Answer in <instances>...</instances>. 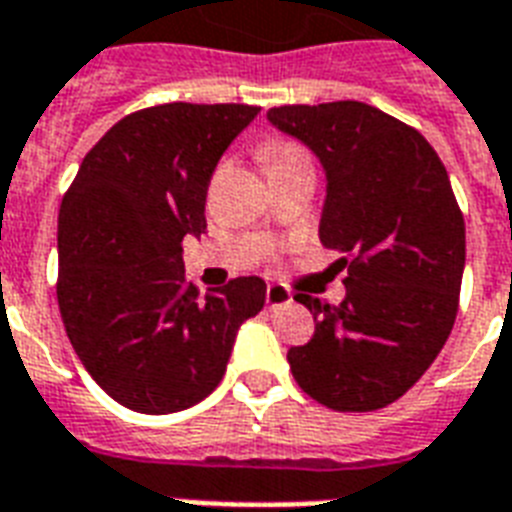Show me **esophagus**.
<instances>
[{
  "label": "esophagus",
  "instance_id": "34e87169",
  "mask_svg": "<svg viewBox=\"0 0 512 512\" xmlns=\"http://www.w3.org/2000/svg\"><path fill=\"white\" fill-rule=\"evenodd\" d=\"M291 302V291L283 286H278V283H272V286H267V307H283Z\"/></svg>",
  "mask_w": 512,
  "mask_h": 512
}]
</instances>
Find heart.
Segmentation results:
<instances>
[{"label":"heart","instance_id":"1","mask_svg":"<svg viewBox=\"0 0 512 512\" xmlns=\"http://www.w3.org/2000/svg\"><path fill=\"white\" fill-rule=\"evenodd\" d=\"M305 153L299 151L297 145H286V142H278V145H267L264 148V159L272 164H280V161H291V159H302Z\"/></svg>","mask_w":512,"mask_h":512}]
</instances>
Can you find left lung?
I'll return each mask as SVG.
<instances>
[{"instance_id":"8db88e82","label":"left lung","mask_w":512,"mask_h":512,"mask_svg":"<svg viewBox=\"0 0 512 512\" xmlns=\"http://www.w3.org/2000/svg\"><path fill=\"white\" fill-rule=\"evenodd\" d=\"M275 129L326 175L318 237L345 253V299L297 302L315 334L288 351L299 388L340 413L391 405L443 351L464 275V218L443 161L407 124L364 102L283 105Z\"/></svg>"}]
</instances>
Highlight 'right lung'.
I'll use <instances>...</instances> for the list:
<instances>
[{"label": "right lung", "mask_w": 512, "mask_h": 512, "mask_svg": "<svg viewBox=\"0 0 512 512\" xmlns=\"http://www.w3.org/2000/svg\"><path fill=\"white\" fill-rule=\"evenodd\" d=\"M261 107L169 102L121 118L80 164L59 210V310L88 375L129 410L167 416L221 383L256 275L199 297L183 237L205 234L218 161Z\"/></svg>", "instance_id": "1"}]
</instances>
